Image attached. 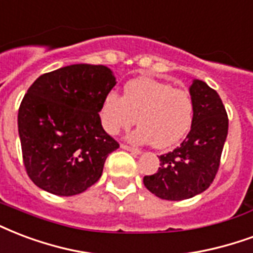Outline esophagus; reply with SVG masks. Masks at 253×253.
I'll use <instances>...</instances> for the list:
<instances>
[{
	"label": "esophagus",
	"instance_id": "esophagus-1",
	"mask_svg": "<svg viewBox=\"0 0 253 253\" xmlns=\"http://www.w3.org/2000/svg\"><path fill=\"white\" fill-rule=\"evenodd\" d=\"M121 148H123V149H125V151L130 152L132 155H141V151H140V149H136V148L128 147V145H124V144L121 145Z\"/></svg>",
	"mask_w": 253,
	"mask_h": 253
}]
</instances>
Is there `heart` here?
I'll return each mask as SVG.
<instances>
[{"label":"heart","instance_id":"heart-1","mask_svg":"<svg viewBox=\"0 0 253 253\" xmlns=\"http://www.w3.org/2000/svg\"><path fill=\"white\" fill-rule=\"evenodd\" d=\"M102 125L108 133L117 134L137 121L140 126L129 134L137 144L153 142L168 148L181 141L193 121V100L189 92L170 84L151 79L129 81L124 96L108 93L101 106Z\"/></svg>","mask_w":253,"mask_h":253}]
</instances>
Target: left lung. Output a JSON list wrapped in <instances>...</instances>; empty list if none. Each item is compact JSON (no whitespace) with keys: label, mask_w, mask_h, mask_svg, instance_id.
Returning a JSON list of instances; mask_svg holds the SVG:
<instances>
[{"label":"left lung","mask_w":253,"mask_h":253,"mask_svg":"<svg viewBox=\"0 0 253 253\" xmlns=\"http://www.w3.org/2000/svg\"><path fill=\"white\" fill-rule=\"evenodd\" d=\"M193 121L180 147L161 155L160 168L144 177L149 192L164 200H185L204 192L213 181L228 134V116L216 90L201 80L189 86Z\"/></svg>","instance_id":"1"}]
</instances>
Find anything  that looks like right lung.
Segmentation results:
<instances>
[{
    "mask_svg": "<svg viewBox=\"0 0 253 253\" xmlns=\"http://www.w3.org/2000/svg\"><path fill=\"white\" fill-rule=\"evenodd\" d=\"M108 66L75 64L40 76L22 98L18 134L26 172L36 185L73 196L97 183L119 142L98 112L116 85Z\"/></svg>",
    "mask_w": 253,
    "mask_h": 253,
    "instance_id": "add662e5",
    "label": "right lung"
}]
</instances>
